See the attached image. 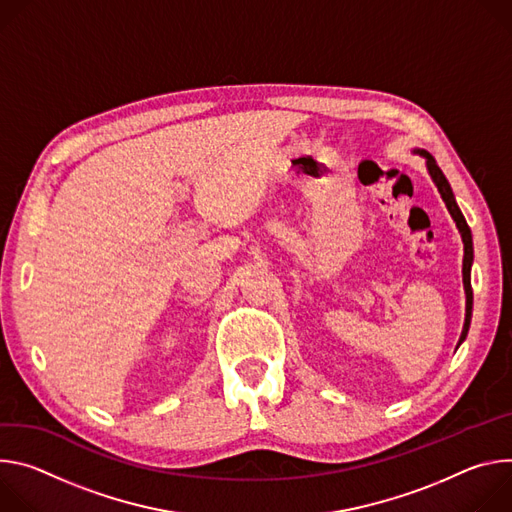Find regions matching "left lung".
Wrapping results in <instances>:
<instances>
[{
    "label": "left lung",
    "instance_id": "1",
    "mask_svg": "<svg viewBox=\"0 0 512 512\" xmlns=\"http://www.w3.org/2000/svg\"><path fill=\"white\" fill-rule=\"evenodd\" d=\"M419 154H423V156L427 158L429 175L433 177V181H435V185H437V189H439V193H441V197H443V201H445V205H447V209H449V213H451L453 221H456V225H458V230H460V234H462V240H464V268H462V272H464V289H466V323H464V331H462V337H460V344H462L464 339H466V335H468V329H470L472 303H474L472 282H470V268H472V260H474L472 232H470V227H468V223H466V217L462 215V211H460V207H458L456 199H453L451 187H449V183H447L445 175L441 173V168L437 166L435 158H433L429 152H425V150H421Z\"/></svg>",
    "mask_w": 512,
    "mask_h": 512
}]
</instances>
